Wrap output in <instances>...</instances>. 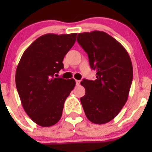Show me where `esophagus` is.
Returning a JSON list of instances; mask_svg holds the SVG:
<instances>
[{
    "label": "esophagus",
    "instance_id": "1",
    "mask_svg": "<svg viewBox=\"0 0 152 152\" xmlns=\"http://www.w3.org/2000/svg\"><path fill=\"white\" fill-rule=\"evenodd\" d=\"M80 81H78V80H76V86H79L80 85Z\"/></svg>",
    "mask_w": 152,
    "mask_h": 152
}]
</instances>
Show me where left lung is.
<instances>
[{
    "mask_svg": "<svg viewBox=\"0 0 152 152\" xmlns=\"http://www.w3.org/2000/svg\"><path fill=\"white\" fill-rule=\"evenodd\" d=\"M77 41L96 71L94 81L83 79L86 94L80 99L89 121L103 124L117 116L126 104L133 79L129 55L115 38L104 31L78 34Z\"/></svg>",
    "mask_w": 152,
    "mask_h": 152,
    "instance_id": "left-lung-1",
    "label": "left lung"
}]
</instances>
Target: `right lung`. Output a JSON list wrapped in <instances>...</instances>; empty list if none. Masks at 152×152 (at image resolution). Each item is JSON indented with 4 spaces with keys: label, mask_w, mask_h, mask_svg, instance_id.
<instances>
[{
    "label": "right lung",
    "mask_w": 152,
    "mask_h": 152,
    "mask_svg": "<svg viewBox=\"0 0 152 152\" xmlns=\"http://www.w3.org/2000/svg\"><path fill=\"white\" fill-rule=\"evenodd\" d=\"M77 34H45L23 53L15 72V84L28 116L41 126H51L60 120L64 102L74 89V78L54 75L64 69V56L72 48Z\"/></svg>",
    "instance_id": "obj_1"
}]
</instances>
